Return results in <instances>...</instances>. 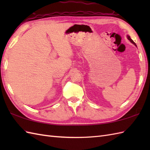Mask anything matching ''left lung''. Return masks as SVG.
Here are the masks:
<instances>
[{"instance_id": "obj_1", "label": "left lung", "mask_w": 150, "mask_h": 150, "mask_svg": "<svg viewBox=\"0 0 150 150\" xmlns=\"http://www.w3.org/2000/svg\"><path fill=\"white\" fill-rule=\"evenodd\" d=\"M127 38H128V39L130 41V42H131L132 44H134V45L137 47V45H136V44L134 42H133V40L131 39V38H130V37L128 35H127Z\"/></svg>"}]
</instances>
